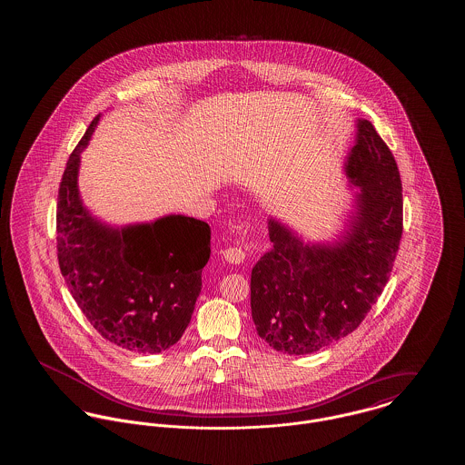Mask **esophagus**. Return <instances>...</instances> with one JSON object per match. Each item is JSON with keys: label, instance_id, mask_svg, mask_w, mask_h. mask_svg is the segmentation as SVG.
Segmentation results:
<instances>
[{"label": "esophagus", "instance_id": "obj_1", "mask_svg": "<svg viewBox=\"0 0 465 465\" xmlns=\"http://www.w3.org/2000/svg\"><path fill=\"white\" fill-rule=\"evenodd\" d=\"M222 254L223 258L232 265H239L245 260V252L241 247H226V249H223Z\"/></svg>", "mask_w": 465, "mask_h": 465}]
</instances>
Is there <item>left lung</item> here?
I'll return each instance as SVG.
<instances>
[{"instance_id":"8db88e82","label":"left lung","mask_w":465,"mask_h":465,"mask_svg":"<svg viewBox=\"0 0 465 465\" xmlns=\"http://www.w3.org/2000/svg\"><path fill=\"white\" fill-rule=\"evenodd\" d=\"M357 186L345 232L332 242H303L270 218L272 249L251 272V313L277 352L305 355L354 331L385 288L402 233L398 163L368 120H357L345 160Z\"/></svg>"}]
</instances>
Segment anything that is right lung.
Here are the masks:
<instances>
[{
    "mask_svg": "<svg viewBox=\"0 0 465 465\" xmlns=\"http://www.w3.org/2000/svg\"><path fill=\"white\" fill-rule=\"evenodd\" d=\"M99 118L69 156L59 186V266L95 331L125 351L158 354L190 324L211 256V228L183 214L125 226L92 216L80 197L78 171Z\"/></svg>",
    "mask_w": 465,
    "mask_h": 465,
    "instance_id": "1",
    "label": "right lung"
}]
</instances>
